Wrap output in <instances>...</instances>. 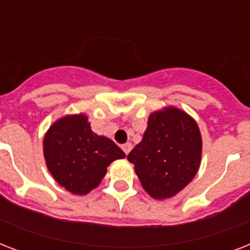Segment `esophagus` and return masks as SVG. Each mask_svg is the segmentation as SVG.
Listing matches in <instances>:
<instances>
[{"mask_svg": "<svg viewBox=\"0 0 250 250\" xmlns=\"http://www.w3.org/2000/svg\"><path fill=\"white\" fill-rule=\"evenodd\" d=\"M122 149H123V152L125 153V156L131 152V149H132V144L131 143H125V144L122 145Z\"/></svg>", "mask_w": 250, "mask_h": 250, "instance_id": "obj_1", "label": "esophagus"}]
</instances>
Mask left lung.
Masks as SVG:
<instances>
[{
  "label": "left lung",
  "instance_id": "left-lung-1",
  "mask_svg": "<svg viewBox=\"0 0 250 250\" xmlns=\"http://www.w3.org/2000/svg\"><path fill=\"white\" fill-rule=\"evenodd\" d=\"M202 156L197 122L184 110L166 106L153 111L143 140L127 160L150 197H174L196 176Z\"/></svg>",
  "mask_w": 250,
  "mask_h": 250
}]
</instances>
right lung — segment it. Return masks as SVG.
Here are the masks:
<instances>
[{"label": "right lung", "instance_id": "right-lung-1", "mask_svg": "<svg viewBox=\"0 0 250 250\" xmlns=\"http://www.w3.org/2000/svg\"><path fill=\"white\" fill-rule=\"evenodd\" d=\"M42 146L45 164L54 180L79 196L97 188L107 166L125 157L113 140L92 131L83 113L57 119L45 133Z\"/></svg>", "mask_w": 250, "mask_h": 250}]
</instances>
